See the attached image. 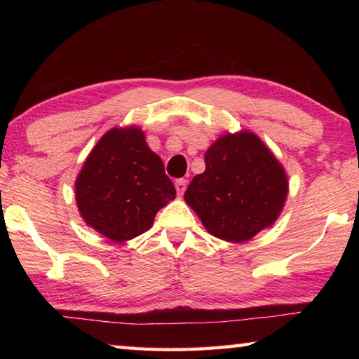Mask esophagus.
I'll list each match as a JSON object with an SVG mask.
<instances>
[{
    "mask_svg": "<svg viewBox=\"0 0 359 359\" xmlns=\"http://www.w3.org/2000/svg\"><path fill=\"white\" fill-rule=\"evenodd\" d=\"M175 190H177V194H184L187 190V180L179 179L177 182H175Z\"/></svg>",
    "mask_w": 359,
    "mask_h": 359,
    "instance_id": "esophagus-1",
    "label": "esophagus"
}]
</instances>
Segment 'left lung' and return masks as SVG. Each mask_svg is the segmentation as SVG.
<instances>
[{"instance_id":"obj_1","label":"left lung","mask_w":359,"mask_h":359,"mask_svg":"<svg viewBox=\"0 0 359 359\" xmlns=\"http://www.w3.org/2000/svg\"><path fill=\"white\" fill-rule=\"evenodd\" d=\"M185 203L212 236L245 242L274 224L288 194V179L274 154L250 131L223 135L204 155Z\"/></svg>"}]
</instances>
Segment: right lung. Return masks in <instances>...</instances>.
<instances>
[{
	"mask_svg": "<svg viewBox=\"0 0 359 359\" xmlns=\"http://www.w3.org/2000/svg\"><path fill=\"white\" fill-rule=\"evenodd\" d=\"M174 198L161 158L149 149L137 126L109 130L76 180V201L85 223L114 242L150 229L156 212Z\"/></svg>",
	"mask_w": 359,
	"mask_h": 359,
	"instance_id": "right-lung-1",
	"label": "right lung"
}]
</instances>
